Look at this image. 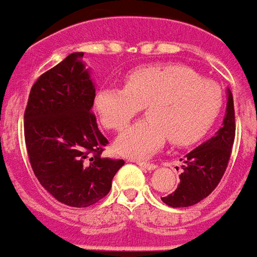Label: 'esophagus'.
Wrapping results in <instances>:
<instances>
[{
	"label": "esophagus",
	"mask_w": 257,
	"mask_h": 257,
	"mask_svg": "<svg viewBox=\"0 0 257 257\" xmlns=\"http://www.w3.org/2000/svg\"><path fill=\"white\" fill-rule=\"evenodd\" d=\"M135 163H136L138 166H141L143 167V168L149 170V171H150V170H154V168H157V166L153 164V163H146V161H135Z\"/></svg>",
	"instance_id": "1"
}]
</instances>
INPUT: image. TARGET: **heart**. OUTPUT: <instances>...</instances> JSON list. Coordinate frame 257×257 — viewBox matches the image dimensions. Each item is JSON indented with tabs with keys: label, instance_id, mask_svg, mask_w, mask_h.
<instances>
[{
	"label": "heart",
	"instance_id": "b5f03b06",
	"mask_svg": "<svg viewBox=\"0 0 257 257\" xmlns=\"http://www.w3.org/2000/svg\"><path fill=\"white\" fill-rule=\"evenodd\" d=\"M221 105V87L181 64L136 68L125 76V87H104L96 96L100 119L111 131H122L146 107V121L123 131L114 145L132 159L152 156L167 139L175 146L202 139Z\"/></svg>",
	"mask_w": 257,
	"mask_h": 257
}]
</instances>
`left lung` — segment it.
I'll return each instance as SVG.
<instances>
[{
    "mask_svg": "<svg viewBox=\"0 0 257 257\" xmlns=\"http://www.w3.org/2000/svg\"><path fill=\"white\" fill-rule=\"evenodd\" d=\"M228 100L221 128L209 141L193 149L184 161L182 174L175 192L161 200L171 207H189L207 197L220 184L228 166L235 139V111L232 93L227 89Z\"/></svg>",
    "mask_w": 257,
    "mask_h": 257,
    "instance_id": "1",
    "label": "left lung"
}]
</instances>
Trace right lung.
I'll list each match as a JSON object with an SVG mask.
<instances>
[{"label":"right lung","instance_id":"obj_1","mask_svg":"<svg viewBox=\"0 0 257 257\" xmlns=\"http://www.w3.org/2000/svg\"><path fill=\"white\" fill-rule=\"evenodd\" d=\"M83 53L69 54L32 86L25 111L30 166L46 191L72 207L97 203L123 160L104 159L108 141L91 107L96 87Z\"/></svg>","mask_w":257,"mask_h":257}]
</instances>
